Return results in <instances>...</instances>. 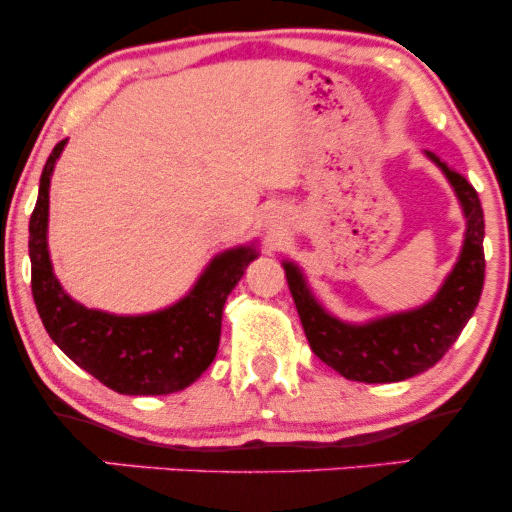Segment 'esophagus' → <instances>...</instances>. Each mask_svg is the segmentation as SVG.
<instances>
[{
    "instance_id": "1",
    "label": "esophagus",
    "mask_w": 512,
    "mask_h": 512,
    "mask_svg": "<svg viewBox=\"0 0 512 512\" xmlns=\"http://www.w3.org/2000/svg\"><path fill=\"white\" fill-rule=\"evenodd\" d=\"M267 226H269V231L279 228V216H267Z\"/></svg>"
}]
</instances>
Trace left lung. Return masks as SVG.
Instances as JSON below:
<instances>
[{"instance_id":"left-lung-1","label":"left lung","mask_w":512,"mask_h":512,"mask_svg":"<svg viewBox=\"0 0 512 512\" xmlns=\"http://www.w3.org/2000/svg\"><path fill=\"white\" fill-rule=\"evenodd\" d=\"M443 168L445 178L460 199L467 233L464 245L448 279L433 301L407 313L387 315L366 325L337 320L315 301L301 269L284 262L286 281L301 315L305 337L320 361L358 383H399L433 368L455 344L464 325L477 308L484 289V211L477 190L467 178L450 170L436 154H428Z\"/></svg>"}]
</instances>
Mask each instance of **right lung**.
Returning a JSON list of instances; mask_svg holds the SVG:
<instances>
[{"label":"right lung","instance_id":"right-lung-1","mask_svg":"<svg viewBox=\"0 0 512 512\" xmlns=\"http://www.w3.org/2000/svg\"><path fill=\"white\" fill-rule=\"evenodd\" d=\"M64 144L52 149L40 175L28 223L31 289L50 339L105 387L120 395H170L185 390L214 361L228 293L255 260L252 245L214 257L182 301L149 315H110L72 301L52 274L48 252L50 175Z\"/></svg>","mask_w":512,"mask_h":512}]
</instances>
